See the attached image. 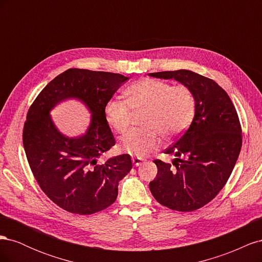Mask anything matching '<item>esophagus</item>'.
Segmentation results:
<instances>
[{"mask_svg": "<svg viewBox=\"0 0 262 262\" xmlns=\"http://www.w3.org/2000/svg\"><path fill=\"white\" fill-rule=\"evenodd\" d=\"M132 163L134 166H140L142 165V163H144V160L143 158H140V157H132Z\"/></svg>", "mask_w": 262, "mask_h": 262, "instance_id": "1", "label": "esophagus"}]
</instances>
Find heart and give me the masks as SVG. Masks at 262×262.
<instances>
[{"instance_id": "b5f03b06", "label": "heart", "mask_w": 262, "mask_h": 262, "mask_svg": "<svg viewBox=\"0 0 262 262\" xmlns=\"http://www.w3.org/2000/svg\"><path fill=\"white\" fill-rule=\"evenodd\" d=\"M125 100L112 99L105 107L108 124L120 134L129 130L133 112L145 113L142 124L146 128L134 129L123 138L121 147L125 153L144 157L161 146L162 134L175 138L191 123L195 113V98L184 85L143 78L124 92Z\"/></svg>"}]
</instances>
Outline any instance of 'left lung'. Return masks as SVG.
Returning a JSON list of instances; mask_svg holds the SVG:
<instances>
[{
	"mask_svg": "<svg viewBox=\"0 0 262 262\" xmlns=\"http://www.w3.org/2000/svg\"><path fill=\"white\" fill-rule=\"evenodd\" d=\"M149 76L173 80L191 90L195 113L188 130L165 154L172 165L155 160L156 178L149 190L158 203L191 212L217 195L234 169L242 148V126L227 93L211 78L188 70L164 71Z\"/></svg>",
	"mask_w": 262,
	"mask_h": 262,
	"instance_id": "left-lung-1",
	"label": "left lung"
}]
</instances>
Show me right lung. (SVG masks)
Listing matches in <instances>:
<instances>
[{
  "label": "right lung",
  "instance_id": "obj_1",
  "mask_svg": "<svg viewBox=\"0 0 262 262\" xmlns=\"http://www.w3.org/2000/svg\"><path fill=\"white\" fill-rule=\"evenodd\" d=\"M129 77L110 72L69 69L39 93L30 106L23 130V144L34 176L46 195L68 212L89 215L112 205L118 185L132 168L129 154L99 163L116 141L105 107ZM69 98L81 100L92 119L78 138H68L55 128L52 108Z\"/></svg>",
  "mask_w": 262,
  "mask_h": 262
}]
</instances>
